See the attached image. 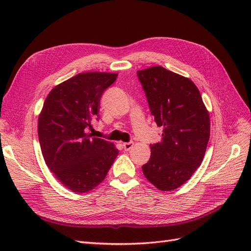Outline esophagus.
Instances as JSON below:
<instances>
[{"label": "esophagus", "mask_w": 251, "mask_h": 251, "mask_svg": "<svg viewBox=\"0 0 251 251\" xmlns=\"http://www.w3.org/2000/svg\"><path fill=\"white\" fill-rule=\"evenodd\" d=\"M133 146H134V142H132V141L123 143V147H124V149H125L126 151H130V150L133 148Z\"/></svg>", "instance_id": "obj_1"}]
</instances>
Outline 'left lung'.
Instances as JSON below:
<instances>
[{"label": "left lung", "mask_w": 251, "mask_h": 251, "mask_svg": "<svg viewBox=\"0 0 251 251\" xmlns=\"http://www.w3.org/2000/svg\"><path fill=\"white\" fill-rule=\"evenodd\" d=\"M151 114L163 127L162 141L151 146L142 172L164 192L184 184L202 163L210 134L209 114L195 83L155 66L137 71Z\"/></svg>", "instance_id": "1"}]
</instances>
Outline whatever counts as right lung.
Wrapping results in <instances>:
<instances>
[{"instance_id":"1","label":"right lung","mask_w":251,"mask_h":251,"mask_svg":"<svg viewBox=\"0 0 251 251\" xmlns=\"http://www.w3.org/2000/svg\"><path fill=\"white\" fill-rule=\"evenodd\" d=\"M117 75L78 73L53 88L45 100L37 120L44 160L74 193H87L100 184L119 153L112 142L87 133L98 117L103 91Z\"/></svg>"}]
</instances>
